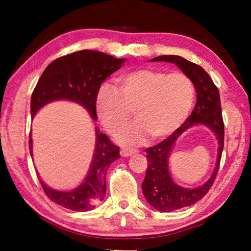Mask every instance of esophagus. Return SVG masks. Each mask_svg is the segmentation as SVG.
<instances>
[{"label": "esophagus", "instance_id": "obj_1", "mask_svg": "<svg viewBox=\"0 0 251 251\" xmlns=\"http://www.w3.org/2000/svg\"><path fill=\"white\" fill-rule=\"evenodd\" d=\"M138 153L137 150H134V149H127V148H123L120 150V154L123 157H128L133 154Z\"/></svg>", "mask_w": 251, "mask_h": 251}]
</instances>
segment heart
Masks as SVG:
<instances>
[{"instance_id": "1", "label": "heart", "mask_w": 251, "mask_h": 251, "mask_svg": "<svg viewBox=\"0 0 251 251\" xmlns=\"http://www.w3.org/2000/svg\"><path fill=\"white\" fill-rule=\"evenodd\" d=\"M118 89L103 85L96 95V112L105 130L115 133L132 116L137 120L119 133L125 143L168 137L192 111L195 87L186 74L143 68L117 80Z\"/></svg>"}]
</instances>
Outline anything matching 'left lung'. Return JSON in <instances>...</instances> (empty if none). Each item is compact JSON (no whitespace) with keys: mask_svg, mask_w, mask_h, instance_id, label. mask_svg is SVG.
<instances>
[{"mask_svg":"<svg viewBox=\"0 0 251 251\" xmlns=\"http://www.w3.org/2000/svg\"><path fill=\"white\" fill-rule=\"evenodd\" d=\"M151 62L176 64L192 79L197 92L196 105L184 124L168 138L146 150L149 163L146 178L142 182V193L155 209L166 212L191 206L200 201L214 184L224 148V121L219 90L201 66L178 55H161L153 58ZM196 123L207 125L215 132L219 140V153L216 169L211 179L201 188L188 190L173 183L168 173L167 159L174 141L188 127Z\"/></svg>","mask_w":251,"mask_h":251,"instance_id":"1","label":"left lung"}]
</instances>
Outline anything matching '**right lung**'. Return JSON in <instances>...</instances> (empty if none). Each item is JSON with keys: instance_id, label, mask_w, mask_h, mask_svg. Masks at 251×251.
Wrapping results in <instances>:
<instances>
[{"instance_id": "right-lung-1", "label": "right lung", "mask_w": 251, "mask_h": 251, "mask_svg": "<svg viewBox=\"0 0 251 251\" xmlns=\"http://www.w3.org/2000/svg\"><path fill=\"white\" fill-rule=\"evenodd\" d=\"M125 58H116L94 50H80L56 58L43 72L31 95V116L46 103L68 100L85 107L94 120L96 95L101 82L116 72ZM29 150L32 157V139L29 135ZM120 158L119 147L96 128V148L87 179L72 192H57L40 183L48 198L60 206L75 211L93 209L103 200L107 191L105 176L110 164Z\"/></svg>"}]
</instances>
